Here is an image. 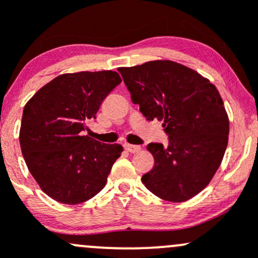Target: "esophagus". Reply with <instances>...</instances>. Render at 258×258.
Listing matches in <instances>:
<instances>
[{"label":"esophagus","mask_w":258,"mask_h":258,"mask_svg":"<svg viewBox=\"0 0 258 258\" xmlns=\"http://www.w3.org/2000/svg\"><path fill=\"white\" fill-rule=\"evenodd\" d=\"M124 150L127 151V152H131V153H137L141 151V147L140 146H136V145H131V144H124L123 145Z\"/></svg>","instance_id":"obj_1"}]
</instances>
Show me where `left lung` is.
<instances>
[{"instance_id":"left-lung-1","label":"left lung","mask_w":258,"mask_h":258,"mask_svg":"<svg viewBox=\"0 0 258 258\" xmlns=\"http://www.w3.org/2000/svg\"><path fill=\"white\" fill-rule=\"evenodd\" d=\"M132 102L150 121L157 119L168 145H147L155 158L142 176L160 199L184 202L199 195L220 167L228 144L230 121L220 92L195 70L170 61L119 67Z\"/></svg>"}]
</instances>
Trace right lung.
I'll return each mask as SVG.
<instances>
[{
    "instance_id": "obj_1",
    "label": "right lung",
    "mask_w": 258,
    "mask_h": 258,
    "mask_svg": "<svg viewBox=\"0 0 258 258\" xmlns=\"http://www.w3.org/2000/svg\"><path fill=\"white\" fill-rule=\"evenodd\" d=\"M122 82L114 71L63 74L49 81L23 108L20 145L28 171L54 201L79 205L106 186L121 145L85 135L108 93Z\"/></svg>"
}]
</instances>
